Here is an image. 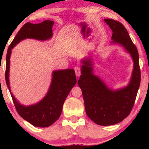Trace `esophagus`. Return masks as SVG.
Here are the masks:
<instances>
[{
  "mask_svg": "<svg viewBox=\"0 0 149 149\" xmlns=\"http://www.w3.org/2000/svg\"><path fill=\"white\" fill-rule=\"evenodd\" d=\"M74 70H75V74H76V76L77 77L80 76L81 73V69L79 68V67H75Z\"/></svg>",
  "mask_w": 149,
  "mask_h": 149,
  "instance_id": "1",
  "label": "esophagus"
}]
</instances>
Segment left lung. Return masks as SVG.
<instances>
[{
	"label": "left lung",
	"mask_w": 149,
	"mask_h": 149,
	"mask_svg": "<svg viewBox=\"0 0 149 149\" xmlns=\"http://www.w3.org/2000/svg\"><path fill=\"white\" fill-rule=\"evenodd\" d=\"M104 21L113 31V43L121 45L131 55L134 70L127 87L113 91L93 74L90 58L81 61V75L78 85L82 90L87 115L97 125H115L130 115L135 102L140 84V68L137 48L130 37L127 30L119 22L112 19Z\"/></svg>",
	"instance_id": "left-lung-1"
}]
</instances>
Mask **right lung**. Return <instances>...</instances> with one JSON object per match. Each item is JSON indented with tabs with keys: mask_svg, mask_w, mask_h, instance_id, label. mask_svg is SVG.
I'll use <instances>...</instances> for the list:
<instances>
[{
	"mask_svg": "<svg viewBox=\"0 0 149 149\" xmlns=\"http://www.w3.org/2000/svg\"><path fill=\"white\" fill-rule=\"evenodd\" d=\"M54 24L53 21L45 20L40 24H33L28 22L24 24L10 44L6 56V83L11 93L16 111L24 120L32 125L39 127L52 125L60 117L65 100L77 83L74 70L66 69L54 71L49 89L44 98L35 104L26 107L21 104L11 92L9 79L10 56L12 49L22 40L35 38L45 40L52 38Z\"/></svg>",
	"mask_w": 149,
	"mask_h": 149,
	"instance_id": "obj_1",
	"label": "right lung"
}]
</instances>
